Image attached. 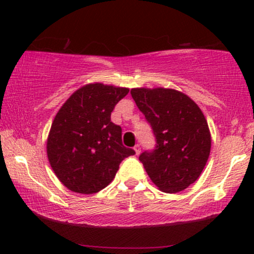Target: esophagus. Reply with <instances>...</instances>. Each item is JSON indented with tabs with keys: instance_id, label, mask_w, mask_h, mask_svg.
<instances>
[{
	"instance_id": "34e87169",
	"label": "esophagus",
	"mask_w": 254,
	"mask_h": 254,
	"mask_svg": "<svg viewBox=\"0 0 254 254\" xmlns=\"http://www.w3.org/2000/svg\"><path fill=\"white\" fill-rule=\"evenodd\" d=\"M133 150H135L136 155H138V154L141 153V145H139V144H136L135 147H133Z\"/></svg>"
}]
</instances>
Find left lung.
Here are the masks:
<instances>
[{
    "instance_id": "left-lung-1",
    "label": "left lung",
    "mask_w": 254,
    "mask_h": 254,
    "mask_svg": "<svg viewBox=\"0 0 254 254\" xmlns=\"http://www.w3.org/2000/svg\"><path fill=\"white\" fill-rule=\"evenodd\" d=\"M130 93L156 142L139 161L161 191L185 190L200 176L210 154L211 137L202 111L174 89L133 88Z\"/></svg>"
}]
</instances>
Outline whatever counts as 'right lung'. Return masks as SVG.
Here are the masks:
<instances>
[{
	"label": "right lung",
	"mask_w": 254,
	"mask_h": 254,
	"mask_svg": "<svg viewBox=\"0 0 254 254\" xmlns=\"http://www.w3.org/2000/svg\"><path fill=\"white\" fill-rule=\"evenodd\" d=\"M127 88L92 83L58 111L48 138V157L58 179L77 193H97L112 182L119 165L135 150L122 142V127L111 122Z\"/></svg>",
	"instance_id": "add662e5"
}]
</instances>
